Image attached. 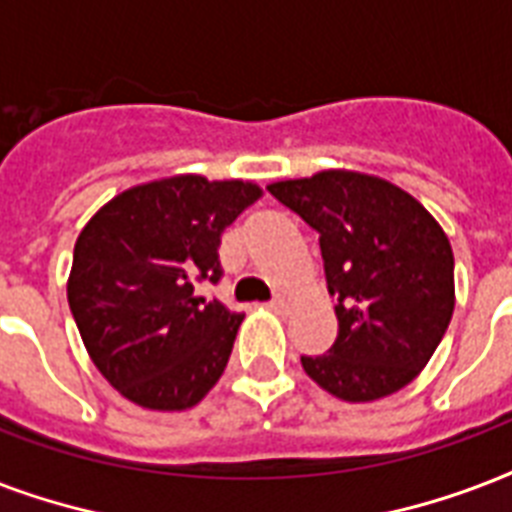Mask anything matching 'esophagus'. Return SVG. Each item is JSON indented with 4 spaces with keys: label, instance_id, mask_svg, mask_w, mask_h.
Wrapping results in <instances>:
<instances>
[{
    "label": "esophagus",
    "instance_id": "esophagus-1",
    "mask_svg": "<svg viewBox=\"0 0 512 512\" xmlns=\"http://www.w3.org/2000/svg\"><path fill=\"white\" fill-rule=\"evenodd\" d=\"M269 310L277 312V315H285V312H291V301L285 296H277L275 301H269Z\"/></svg>",
    "mask_w": 512,
    "mask_h": 512
}]
</instances>
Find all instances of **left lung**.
Masks as SVG:
<instances>
[{
    "instance_id": "obj_1",
    "label": "left lung",
    "mask_w": 512,
    "mask_h": 512,
    "mask_svg": "<svg viewBox=\"0 0 512 512\" xmlns=\"http://www.w3.org/2000/svg\"><path fill=\"white\" fill-rule=\"evenodd\" d=\"M320 235L339 334L301 358L344 403H371L414 382L454 315V253L425 205L387 178L331 168L267 186Z\"/></svg>"
}]
</instances>
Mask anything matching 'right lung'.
Returning a JSON list of instances; mask_svg holds the SVG:
<instances>
[{"label": "right lung", "mask_w": 512, "mask_h": 512, "mask_svg": "<svg viewBox=\"0 0 512 512\" xmlns=\"http://www.w3.org/2000/svg\"><path fill=\"white\" fill-rule=\"evenodd\" d=\"M261 194L243 178L178 173L114 194L82 227L66 296L122 398L186 411L219 382L243 315L194 296V280H219L221 232Z\"/></svg>", "instance_id": "right-lung-1"}]
</instances>
